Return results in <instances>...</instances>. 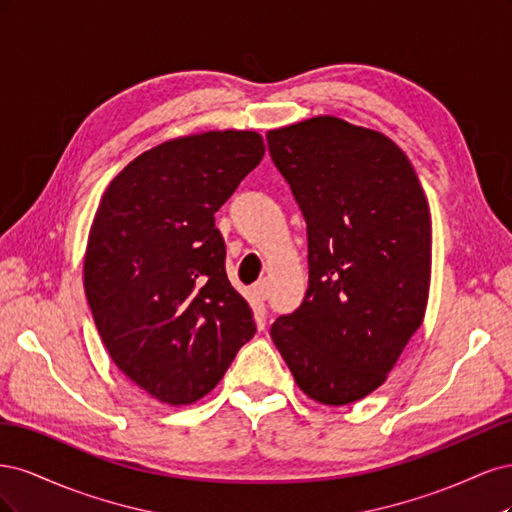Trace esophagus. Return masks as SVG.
Wrapping results in <instances>:
<instances>
[{
	"label": "esophagus",
	"mask_w": 512,
	"mask_h": 512,
	"mask_svg": "<svg viewBox=\"0 0 512 512\" xmlns=\"http://www.w3.org/2000/svg\"><path fill=\"white\" fill-rule=\"evenodd\" d=\"M254 292L258 294L260 299H267V292H269V284H267V280H260V282H256V284H254Z\"/></svg>",
	"instance_id": "1"
}]
</instances>
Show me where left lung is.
Listing matches in <instances>:
<instances>
[{"label":"left lung","mask_w":512,"mask_h":512,"mask_svg":"<svg viewBox=\"0 0 512 512\" xmlns=\"http://www.w3.org/2000/svg\"><path fill=\"white\" fill-rule=\"evenodd\" d=\"M305 215L309 288L277 318L273 344L299 389L324 406L374 393L423 324L431 213L389 136L318 115L267 132Z\"/></svg>","instance_id":"8db88e82"}]
</instances>
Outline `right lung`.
<instances>
[{"instance_id":"1","label":"right lung","mask_w":512,"mask_h":512,"mask_svg":"<svg viewBox=\"0 0 512 512\" xmlns=\"http://www.w3.org/2000/svg\"><path fill=\"white\" fill-rule=\"evenodd\" d=\"M262 156L256 130L170 138L100 198L83 260L87 301L115 365L162 404L209 395L256 333L226 277L213 213Z\"/></svg>"}]
</instances>
